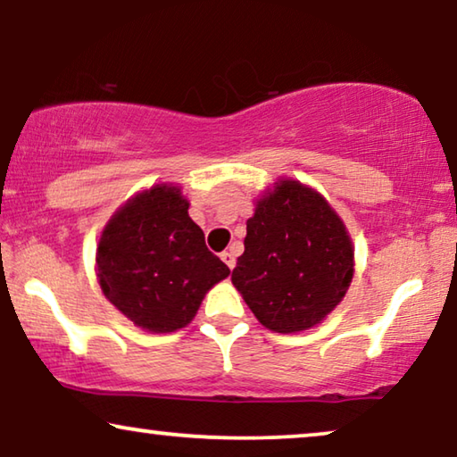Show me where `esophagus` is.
Masks as SVG:
<instances>
[{"instance_id": "34e87169", "label": "esophagus", "mask_w": 457, "mask_h": 457, "mask_svg": "<svg viewBox=\"0 0 457 457\" xmlns=\"http://www.w3.org/2000/svg\"><path fill=\"white\" fill-rule=\"evenodd\" d=\"M235 255H237V253L233 252V249H228V252H222V255H220L222 262L230 268V270H233L235 264H237V258H235Z\"/></svg>"}]
</instances>
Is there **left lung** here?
Segmentation results:
<instances>
[{
    "instance_id": "1",
    "label": "left lung",
    "mask_w": 457,
    "mask_h": 457,
    "mask_svg": "<svg viewBox=\"0 0 457 457\" xmlns=\"http://www.w3.org/2000/svg\"><path fill=\"white\" fill-rule=\"evenodd\" d=\"M233 285L255 318L277 333L314 327L353 277V247L333 208L297 180H280L247 220Z\"/></svg>"
}]
</instances>
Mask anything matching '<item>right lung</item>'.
Instances as JSON below:
<instances>
[{
    "instance_id": "1",
    "label": "right lung",
    "mask_w": 457,
    "mask_h": 457,
    "mask_svg": "<svg viewBox=\"0 0 457 457\" xmlns=\"http://www.w3.org/2000/svg\"><path fill=\"white\" fill-rule=\"evenodd\" d=\"M180 189L158 185L114 214L97 245L104 295L137 327L183 328L228 266L205 247Z\"/></svg>"
}]
</instances>
